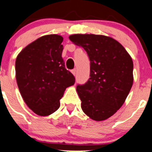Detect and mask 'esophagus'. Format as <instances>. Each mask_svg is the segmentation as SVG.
Masks as SVG:
<instances>
[{
    "instance_id": "esophagus-1",
    "label": "esophagus",
    "mask_w": 152,
    "mask_h": 152,
    "mask_svg": "<svg viewBox=\"0 0 152 152\" xmlns=\"http://www.w3.org/2000/svg\"><path fill=\"white\" fill-rule=\"evenodd\" d=\"M72 73L73 74L74 76H76V69H74L72 70Z\"/></svg>"
}]
</instances>
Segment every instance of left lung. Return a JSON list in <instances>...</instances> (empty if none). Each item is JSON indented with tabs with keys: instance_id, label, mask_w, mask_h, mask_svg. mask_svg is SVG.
<instances>
[{
	"instance_id": "obj_1",
	"label": "left lung",
	"mask_w": 152,
	"mask_h": 152,
	"mask_svg": "<svg viewBox=\"0 0 152 152\" xmlns=\"http://www.w3.org/2000/svg\"><path fill=\"white\" fill-rule=\"evenodd\" d=\"M69 40L82 47L91 61L90 78L76 91L85 114L105 120L125 102L134 82L130 55L117 40L103 35L74 34Z\"/></svg>"
}]
</instances>
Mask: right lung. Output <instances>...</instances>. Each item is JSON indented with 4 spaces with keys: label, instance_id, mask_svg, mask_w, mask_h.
Wrapping results in <instances>:
<instances>
[{
    "label": "right lung",
    "instance_id": "1",
    "mask_svg": "<svg viewBox=\"0 0 152 152\" xmlns=\"http://www.w3.org/2000/svg\"><path fill=\"white\" fill-rule=\"evenodd\" d=\"M62 37L43 36L16 58L15 77L24 102L36 114L45 116L60 107V99L75 77L65 69L61 57Z\"/></svg>",
    "mask_w": 152,
    "mask_h": 152
}]
</instances>
